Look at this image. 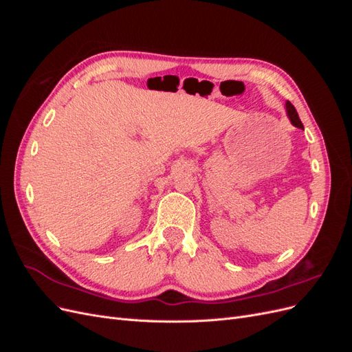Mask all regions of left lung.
I'll use <instances>...</instances> for the list:
<instances>
[{
	"mask_svg": "<svg viewBox=\"0 0 352 352\" xmlns=\"http://www.w3.org/2000/svg\"><path fill=\"white\" fill-rule=\"evenodd\" d=\"M286 110H287V116H289V119H291L292 124H294L295 127H300V129H304V126H302V123H301V120H300V117H298V113H296L295 107H294V105H292L289 101L286 102Z\"/></svg>",
	"mask_w": 352,
	"mask_h": 352,
	"instance_id": "left-lung-1",
	"label": "left lung"
}]
</instances>
